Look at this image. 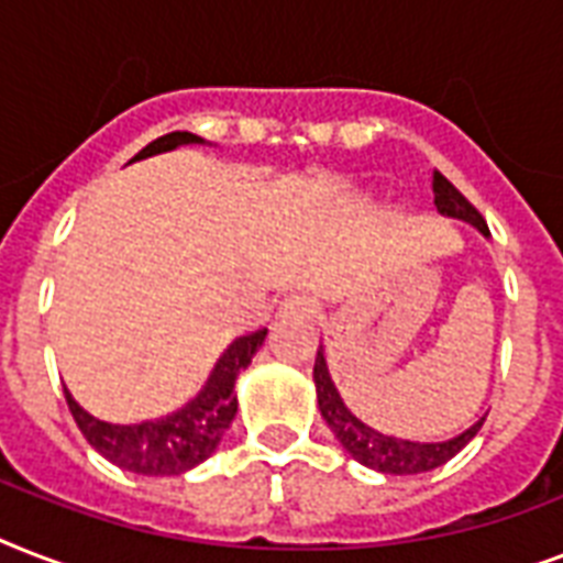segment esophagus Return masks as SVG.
<instances>
[{
  "mask_svg": "<svg viewBox=\"0 0 563 563\" xmlns=\"http://www.w3.org/2000/svg\"><path fill=\"white\" fill-rule=\"evenodd\" d=\"M318 303L309 295H303V291H295V295H289V298H283L280 303V316L283 318H312L316 316Z\"/></svg>",
  "mask_w": 563,
  "mask_h": 563,
  "instance_id": "obj_1",
  "label": "esophagus"
}]
</instances>
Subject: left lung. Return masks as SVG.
Listing matches in <instances>:
<instances>
[{"mask_svg":"<svg viewBox=\"0 0 563 563\" xmlns=\"http://www.w3.org/2000/svg\"><path fill=\"white\" fill-rule=\"evenodd\" d=\"M432 192H435V207L441 216L467 221V224H473L479 233L488 236V224L482 219V212L476 210V207H473V203L467 201L441 172L432 175ZM312 379H316L321 418L327 420V427L333 429V435L339 438V444H342L360 464H365L371 471L391 473V476H411V473L435 471V467H441L444 462H450L462 446L471 444V438L476 435L482 429V423H485V418H479L471 429H464L462 435L450 438V441H435V444H420V441L383 435V432L371 429L368 423H362V420L344 406L342 394H339V388L333 385V376L327 371V360L321 347H318Z\"/></svg>","mask_w":563,"mask_h":563,"instance_id":"1","label":"left lung"}]
</instances>
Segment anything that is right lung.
I'll use <instances>...</instances> for the list:
<instances>
[{
    "mask_svg": "<svg viewBox=\"0 0 563 563\" xmlns=\"http://www.w3.org/2000/svg\"><path fill=\"white\" fill-rule=\"evenodd\" d=\"M187 143H203V140L189 134V131H172V134L157 136L154 143L145 145L134 161L172 152V148ZM265 333L268 330H256V333L242 335L230 344L228 351L221 353V360L216 362L201 394L166 418L128 423V427L108 423V420L92 418L90 411H84L73 400V394L64 388L66 406L73 411L84 438L117 467L143 473V476H180V473L192 471L195 464H201L203 459L216 453L221 435L228 432V427L236 418V376L251 365L254 353L263 347Z\"/></svg>",
    "mask_w": 563,
    "mask_h": 563,
    "instance_id": "obj_1",
    "label": "right lung"
}]
</instances>
